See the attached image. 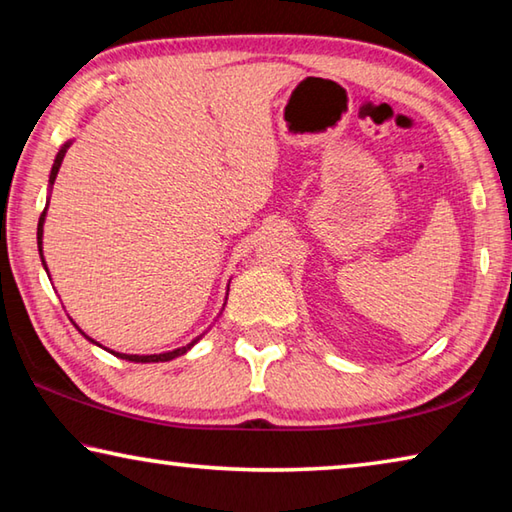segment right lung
<instances>
[{"mask_svg": "<svg viewBox=\"0 0 512 512\" xmlns=\"http://www.w3.org/2000/svg\"><path fill=\"white\" fill-rule=\"evenodd\" d=\"M69 144L72 142H67V144H63L60 146V151H58V155H56V160H54V167H51V173H49V187L54 185V180H56V176H58V169H60V164H63V158H65V153H67V149H69ZM47 205H49V198H47ZM47 205H45V210H42V214H40V221H38V250H40V259H42V266H45V271H47V262H45V255H42V225H45V216H47ZM49 273V271H47ZM74 323V320H72ZM76 325V323H74ZM76 329H79V325H76ZM81 332V329H79ZM85 339H88L90 343H94V345H99L97 341L94 339H90L88 334L85 332H81ZM203 336V334H201ZM201 336H198V339H201ZM198 339H194L192 343H187V345H183V348H176V350H171V352H160V354H121V352H112V350H108V348H103V345H99V348H103V350H108L110 354H115V357H119V359H126V361H133V363H158V361H171V359H176V357H180V354H185L187 350H192L194 345H196V341Z\"/></svg>", "mask_w": 512, "mask_h": 512, "instance_id": "1", "label": "right lung"}]
</instances>
